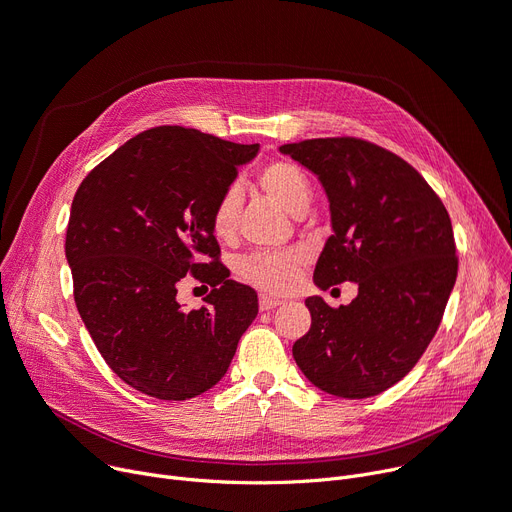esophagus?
Masks as SVG:
<instances>
[{"label":"esophagus","mask_w":512,"mask_h":512,"mask_svg":"<svg viewBox=\"0 0 512 512\" xmlns=\"http://www.w3.org/2000/svg\"><path fill=\"white\" fill-rule=\"evenodd\" d=\"M258 304H260V310L264 312V310H273V308L281 306V300H279V298H273V296H266V294H262V296H260V300H258Z\"/></svg>","instance_id":"34e87169"}]
</instances>
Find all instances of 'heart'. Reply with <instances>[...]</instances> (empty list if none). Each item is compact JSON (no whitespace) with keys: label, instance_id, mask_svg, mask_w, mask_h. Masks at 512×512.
I'll list each match as a JSON object with an SVG mask.
<instances>
[{"label":"heart","instance_id":"1","mask_svg":"<svg viewBox=\"0 0 512 512\" xmlns=\"http://www.w3.org/2000/svg\"><path fill=\"white\" fill-rule=\"evenodd\" d=\"M258 183L266 191V196L275 200L283 210L291 214L306 212L312 198V187L300 166L285 160H275L260 170ZM210 225L216 237L227 239L233 235L237 225L235 189H227L221 200L216 202ZM298 264L300 258L291 252H260L241 262V275L266 291L281 294V291H287L291 283H294Z\"/></svg>","mask_w":512,"mask_h":512}]
</instances>
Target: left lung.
<instances>
[{
  "instance_id": "left-lung-1",
  "label": "left lung",
  "mask_w": 512,
  "mask_h": 512,
  "mask_svg": "<svg viewBox=\"0 0 512 512\" xmlns=\"http://www.w3.org/2000/svg\"><path fill=\"white\" fill-rule=\"evenodd\" d=\"M281 152L312 170L329 198L333 235L314 283L358 285L348 306L306 300L312 325L294 358L327 394L377 396L410 373L442 323L458 273L448 210L419 170L367 139H306Z\"/></svg>"
}]
</instances>
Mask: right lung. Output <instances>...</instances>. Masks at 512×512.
I'll list each match as a JSON object with an SVG mask.
<instances>
[{
    "label": "right lung",
    "mask_w": 512,
    "mask_h": 512,
    "mask_svg": "<svg viewBox=\"0 0 512 512\" xmlns=\"http://www.w3.org/2000/svg\"><path fill=\"white\" fill-rule=\"evenodd\" d=\"M258 148L154 127L97 164L75 193L64 246L75 304L108 367L141 394L208 392L256 319V291L229 279L210 218ZM185 274L213 287L198 311L176 302Z\"/></svg>",
    "instance_id": "right-lung-1"
}]
</instances>
